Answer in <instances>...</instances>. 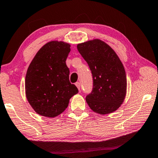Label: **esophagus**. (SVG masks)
<instances>
[{
    "label": "esophagus",
    "instance_id": "obj_1",
    "mask_svg": "<svg viewBox=\"0 0 158 158\" xmlns=\"http://www.w3.org/2000/svg\"><path fill=\"white\" fill-rule=\"evenodd\" d=\"M75 84H76L77 87L78 88V89H79V90H80V83H79V82H77V83Z\"/></svg>",
    "mask_w": 158,
    "mask_h": 158
}]
</instances>
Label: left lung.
Segmentation results:
<instances>
[{
	"mask_svg": "<svg viewBox=\"0 0 158 158\" xmlns=\"http://www.w3.org/2000/svg\"><path fill=\"white\" fill-rule=\"evenodd\" d=\"M92 72L93 89L86 97L94 112L106 114L116 111L126 96L127 78L123 64L108 44L94 39L77 45Z\"/></svg>",
	"mask_w": 158,
	"mask_h": 158,
	"instance_id": "obj_1",
	"label": "left lung"
}]
</instances>
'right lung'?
<instances>
[{"instance_id":"right-lung-1","label":"right lung","mask_w":158,"mask_h":158,"mask_svg":"<svg viewBox=\"0 0 158 158\" xmlns=\"http://www.w3.org/2000/svg\"><path fill=\"white\" fill-rule=\"evenodd\" d=\"M70 44L52 41L42 46L28 66L25 80L26 96L37 114L55 117L67 108L78 89L69 81L66 60Z\"/></svg>"}]
</instances>
